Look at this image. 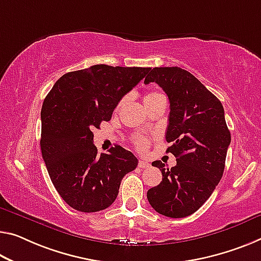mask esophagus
Wrapping results in <instances>:
<instances>
[{"label":"esophagus","mask_w":261,"mask_h":261,"mask_svg":"<svg viewBox=\"0 0 261 261\" xmlns=\"http://www.w3.org/2000/svg\"><path fill=\"white\" fill-rule=\"evenodd\" d=\"M150 164L146 162V161H139V168H141V169H144V168H149Z\"/></svg>","instance_id":"obj_1"}]
</instances>
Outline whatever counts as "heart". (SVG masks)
I'll return each mask as SVG.
<instances>
[{
    "label": "heart",
    "mask_w": 261,
    "mask_h": 261,
    "mask_svg": "<svg viewBox=\"0 0 261 261\" xmlns=\"http://www.w3.org/2000/svg\"><path fill=\"white\" fill-rule=\"evenodd\" d=\"M163 98V95L161 93H159V92H149V93H147L143 98L144 106H146V108H149L150 106H153L155 102H158L159 100H161ZM148 143H149V139L144 138V136H138V138H135V144L140 150L146 149Z\"/></svg>",
    "instance_id": "b5f03b06"
}]
</instances>
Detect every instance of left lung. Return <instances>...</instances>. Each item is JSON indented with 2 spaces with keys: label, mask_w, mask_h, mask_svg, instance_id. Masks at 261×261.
I'll list each match as a JSON object with an SVG mask.
<instances>
[{
  "label": "left lung",
  "mask_w": 261,
  "mask_h": 261,
  "mask_svg": "<svg viewBox=\"0 0 261 261\" xmlns=\"http://www.w3.org/2000/svg\"><path fill=\"white\" fill-rule=\"evenodd\" d=\"M156 83L169 98L170 113L167 153L176 158L166 169L161 161L151 166L162 172V181L147 192L159 214L183 218L197 211L222 178L231 134L219 99L190 72L181 67H154L144 84Z\"/></svg>",
  "instance_id": "8db88e82"
}]
</instances>
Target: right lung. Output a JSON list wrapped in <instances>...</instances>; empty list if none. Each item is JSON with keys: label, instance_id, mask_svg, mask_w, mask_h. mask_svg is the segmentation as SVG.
Instances as JSON below:
<instances>
[{"label": "right lung", "instance_id": "1", "mask_svg": "<svg viewBox=\"0 0 261 261\" xmlns=\"http://www.w3.org/2000/svg\"><path fill=\"white\" fill-rule=\"evenodd\" d=\"M150 67L105 64L59 78L44 99L41 149L56 190L73 209H106L119 194L121 179L138 159L121 146L98 155L93 130L110 121L114 108Z\"/></svg>", "mask_w": 261, "mask_h": 261}]
</instances>
